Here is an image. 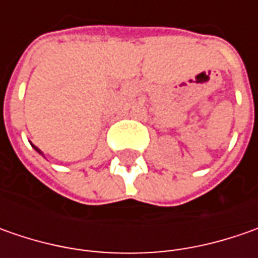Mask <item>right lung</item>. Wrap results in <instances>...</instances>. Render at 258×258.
I'll return each instance as SVG.
<instances>
[{"label":"right lung","mask_w":258,"mask_h":258,"mask_svg":"<svg viewBox=\"0 0 258 258\" xmlns=\"http://www.w3.org/2000/svg\"><path fill=\"white\" fill-rule=\"evenodd\" d=\"M35 149H37V148H35ZM37 151H38V149H37ZM38 152H40V151H38ZM40 154H41V152H40Z\"/></svg>","instance_id":"add662e5"}]
</instances>
